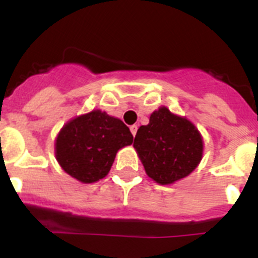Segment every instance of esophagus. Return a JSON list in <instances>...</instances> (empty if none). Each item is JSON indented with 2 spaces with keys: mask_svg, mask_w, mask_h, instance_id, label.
Wrapping results in <instances>:
<instances>
[{
  "mask_svg": "<svg viewBox=\"0 0 258 258\" xmlns=\"http://www.w3.org/2000/svg\"><path fill=\"white\" fill-rule=\"evenodd\" d=\"M137 131H138V126H137V125H132V126H131V132H132V134H133L134 137H136Z\"/></svg>",
  "mask_w": 258,
  "mask_h": 258,
  "instance_id": "esophagus-1",
  "label": "esophagus"
}]
</instances>
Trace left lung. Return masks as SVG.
Returning <instances> with one entry per match:
<instances>
[{"mask_svg":"<svg viewBox=\"0 0 258 258\" xmlns=\"http://www.w3.org/2000/svg\"><path fill=\"white\" fill-rule=\"evenodd\" d=\"M133 147L146 174L156 183L169 185L200 165L203 138L192 121L161 106L151 113L147 125L139 126Z\"/></svg>","mask_w":258,"mask_h":258,"instance_id":"left-lung-1","label":"left lung"}]
</instances>
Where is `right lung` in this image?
I'll list each match as a JSON object with an SVG mask.
<instances>
[{
    "mask_svg": "<svg viewBox=\"0 0 258 258\" xmlns=\"http://www.w3.org/2000/svg\"><path fill=\"white\" fill-rule=\"evenodd\" d=\"M132 143L133 136L121 120L93 110L61 127L55 156L66 174L80 183H96L107 175L117 151Z\"/></svg>",
    "mask_w": 258,
    "mask_h": 258,
    "instance_id": "1",
    "label": "right lung"
}]
</instances>
